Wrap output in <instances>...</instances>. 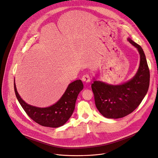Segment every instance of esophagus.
Instances as JSON below:
<instances>
[{
    "label": "esophagus",
    "mask_w": 158,
    "mask_h": 158,
    "mask_svg": "<svg viewBox=\"0 0 158 158\" xmlns=\"http://www.w3.org/2000/svg\"><path fill=\"white\" fill-rule=\"evenodd\" d=\"M81 80L83 82H85V83H89L90 81V75L89 74H85L84 75L82 78Z\"/></svg>",
    "instance_id": "34e87169"
}]
</instances>
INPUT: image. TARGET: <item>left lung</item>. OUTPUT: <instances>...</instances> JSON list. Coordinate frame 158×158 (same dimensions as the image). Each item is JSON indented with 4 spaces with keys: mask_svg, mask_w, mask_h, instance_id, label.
Returning <instances> with one entry per match:
<instances>
[{
    "mask_svg": "<svg viewBox=\"0 0 158 158\" xmlns=\"http://www.w3.org/2000/svg\"><path fill=\"white\" fill-rule=\"evenodd\" d=\"M129 42L139 52L140 60L136 75L127 82L112 85L95 80L92 84L96 107L107 118L117 119L131 113L146 95L150 81V72L142 47L130 38Z\"/></svg>",
    "mask_w": 158,
    "mask_h": 158,
    "instance_id": "obj_1",
    "label": "left lung"
}]
</instances>
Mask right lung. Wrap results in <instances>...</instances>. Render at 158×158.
Listing matches in <instances>:
<instances>
[{
	"label": "right lung",
	"instance_id": "right-lung-1",
	"mask_svg": "<svg viewBox=\"0 0 158 158\" xmlns=\"http://www.w3.org/2000/svg\"><path fill=\"white\" fill-rule=\"evenodd\" d=\"M14 87L19 104L31 119L44 127L57 128L65 124L73 113L78 95L83 89V85L81 80L73 81L56 104L44 108L33 106L26 103L18 94L15 82Z\"/></svg>",
	"mask_w": 158,
	"mask_h": 158
}]
</instances>
